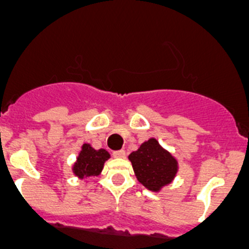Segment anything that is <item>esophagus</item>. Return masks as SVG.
I'll use <instances>...</instances> for the list:
<instances>
[{"label": "esophagus", "instance_id": "esophagus-1", "mask_svg": "<svg viewBox=\"0 0 249 249\" xmlns=\"http://www.w3.org/2000/svg\"><path fill=\"white\" fill-rule=\"evenodd\" d=\"M112 155L114 158H124L125 157V152L123 149L120 150H114V152L112 153Z\"/></svg>", "mask_w": 249, "mask_h": 249}]
</instances>
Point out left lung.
I'll return each instance as SVG.
<instances>
[{"instance_id": "1", "label": "left lung", "mask_w": 249, "mask_h": 249, "mask_svg": "<svg viewBox=\"0 0 249 249\" xmlns=\"http://www.w3.org/2000/svg\"><path fill=\"white\" fill-rule=\"evenodd\" d=\"M135 176L148 190L159 192L170 184L178 171L177 160L155 139H149L129 155Z\"/></svg>"}]
</instances>
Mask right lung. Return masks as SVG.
<instances>
[{"label":"right lung","instance_id":"add662e5","mask_svg":"<svg viewBox=\"0 0 249 249\" xmlns=\"http://www.w3.org/2000/svg\"><path fill=\"white\" fill-rule=\"evenodd\" d=\"M109 159V153L105 149H94L90 144L84 143L73 165V173L79 178L99 176L104 169V164Z\"/></svg>","mask_w":249,"mask_h":249}]
</instances>
